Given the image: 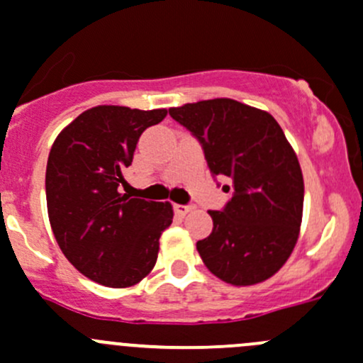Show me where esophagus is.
I'll use <instances>...</instances> for the list:
<instances>
[{
	"label": "esophagus",
	"mask_w": 363,
	"mask_h": 363,
	"mask_svg": "<svg viewBox=\"0 0 363 363\" xmlns=\"http://www.w3.org/2000/svg\"><path fill=\"white\" fill-rule=\"evenodd\" d=\"M174 208H175V211L179 213V215H188L189 211H193L191 204H175Z\"/></svg>",
	"instance_id": "esophagus-1"
}]
</instances>
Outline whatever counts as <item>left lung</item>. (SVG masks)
<instances>
[{"label": "left lung", "mask_w": 363, "mask_h": 363, "mask_svg": "<svg viewBox=\"0 0 363 363\" xmlns=\"http://www.w3.org/2000/svg\"><path fill=\"white\" fill-rule=\"evenodd\" d=\"M168 113L197 138L213 177L233 181L228 204L209 211L211 235L197 242L204 265L235 286L269 279L292 254L303 218V174L283 128L265 111L231 98Z\"/></svg>", "instance_id": "left-lung-1"}]
</instances>
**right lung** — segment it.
<instances>
[{"label":"right lung","instance_id":"right-lung-1","mask_svg":"<svg viewBox=\"0 0 363 363\" xmlns=\"http://www.w3.org/2000/svg\"><path fill=\"white\" fill-rule=\"evenodd\" d=\"M164 118L166 109L98 105L50 150L46 202L57 243L74 269L111 289L140 283L154 269L161 233L174 218L170 202L120 193L140 135Z\"/></svg>","mask_w":363,"mask_h":363}]
</instances>
